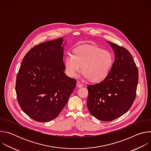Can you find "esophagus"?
<instances>
[{
    "mask_svg": "<svg viewBox=\"0 0 151 151\" xmlns=\"http://www.w3.org/2000/svg\"><path fill=\"white\" fill-rule=\"evenodd\" d=\"M76 85L78 86V87H81L82 86V83H81V82H79V81H77Z\"/></svg>",
    "mask_w": 151,
    "mask_h": 151,
    "instance_id": "34e87169",
    "label": "esophagus"
}]
</instances>
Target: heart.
<instances>
[{
    "label": "heart",
    "instance_id": "1",
    "mask_svg": "<svg viewBox=\"0 0 151 151\" xmlns=\"http://www.w3.org/2000/svg\"><path fill=\"white\" fill-rule=\"evenodd\" d=\"M114 63V55L110 51L86 45L75 49L73 55H67L64 64L66 73L71 78L76 77L82 68L84 78L99 82L109 75Z\"/></svg>",
    "mask_w": 151,
    "mask_h": 151
}]
</instances>
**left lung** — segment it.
I'll return each mask as SVG.
<instances>
[{"label": "left lung", "mask_w": 151, "mask_h": 151, "mask_svg": "<svg viewBox=\"0 0 151 151\" xmlns=\"http://www.w3.org/2000/svg\"><path fill=\"white\" fill-rule=\"evenodd\" d=\"M115 59L106 78L87 86V107L90 113L103 121H113L125 114L136 96L139 72L133 58L125 48L107 42Z\"/></svg>", "instance_id": "1"}]
</instances>
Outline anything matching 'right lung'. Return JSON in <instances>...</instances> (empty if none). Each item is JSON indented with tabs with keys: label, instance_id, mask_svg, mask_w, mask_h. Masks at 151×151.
<instances>
[{
	"label": "right lung",
	"instance_id": "right-lung-1",
	"mask_svg": "<svg viewBox=\"0 0 151 151\" xmlns=\"http://www.w3.org/2000/svg\"><path fill=\"white\" fill-rule=\"evenodd\" d=\"M63 37L30 49L19 69L15 83L18 104L38 122L55 119L68 103L76 84L68 77L63 62Z\"/></svg>",
	"mask_w": 151,
	"mask_h": 151
}]
</instances>
